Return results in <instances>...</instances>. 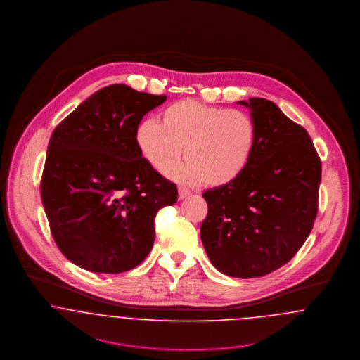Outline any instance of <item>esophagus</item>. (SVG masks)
<instances>
[{
    "mask_svg": "<svg viewBox=\"0 0 360 360\" xmlns=\"http://www.w3.org/2000/svg\"><path fill=\"white\" fill-rule=\"evenodd\" d=\"M189 195H191V192H189L188 189H186L184 187H179V200L186 199Z\"/></svg>",
    "mask_w": 360,
    "mask_h": 360,
    "instance_id": "34e87169",
    "label": "esophagus"
}]
</instances>
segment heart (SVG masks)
Returning <instances> with one entry per match:
<instances>
[{
    "label": "heart",
    "mask_w": 360,
    "mask_h": 360,
    "mask_svg": "<svg viewBox=\"0 0 360 360\" xmlns=\"http://www.w3.org/2000/svg\"><path fill=\"white\" fill-rule=\"evenodd\" d=\"M256 134L255 120L244 111L181 100L161 111L160 123L141 122L135 145L157 171L165 169L183 148L186 160L169 167L167 174L181 183L221 187L245 171Z\"/></svg>",
    "instance_id": "obj_1"
}]
</instances>
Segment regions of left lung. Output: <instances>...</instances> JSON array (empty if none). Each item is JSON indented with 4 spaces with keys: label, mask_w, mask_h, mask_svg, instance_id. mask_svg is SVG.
<instances>
[{
    "label": "left lung",
    "mask_w": 360,
    "mask_h": 360,
    "mask_svg": "<svg viewBox=\"0 0 360 360\" xmlns=\"http://www.w3.org/2000/svg\"><path fill=\"white\" fill-rule=\"evenodd\" d=\"M250 110L256 145L236 180L203 193L200 226L211 264L233 278H259L288 263L309 237L319 211L321 161L313 141L265 98Z\"/></svg>",
    "instance_id": "1"
}]
</instances>
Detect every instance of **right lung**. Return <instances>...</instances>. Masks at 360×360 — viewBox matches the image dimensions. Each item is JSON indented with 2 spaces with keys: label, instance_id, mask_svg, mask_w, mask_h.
Wrapping results in <instances>:
<instances>
[{
  "label": "right lung",
  "instance_id": "1",
  "mask_svg": "<svg viewBox=\"0 0 360 360\" xmlns=\"http://www.w3.org/2000/svg\"><path fill=\"white\" fill-rule=\"evenodd\" d=\"M165 100L114 84L51 135L40 195L53 238L73 264L120 274L152 250L155 214L177 202V187L141 155L135 129Z\"/></svg>",
  "mask_w": 360,
  "mask_h": 360
}]
</instances>
